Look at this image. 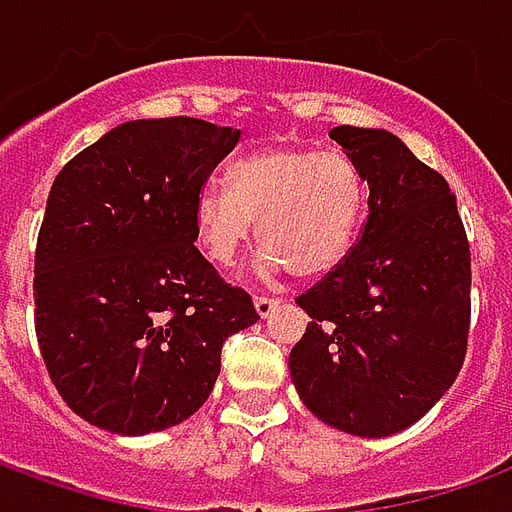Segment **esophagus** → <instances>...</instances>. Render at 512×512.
Instances as JSON below:
<instances>
[{"mask_svg":"<svg viewBox=\"0 0 512 512\" xmlns=\"http://www.w3.org/2000/svg\"><path fill=\"white\" fill-rule=\"evenodd\" d=\"M277 307H279V299H274V296H255V310L260 318L271 315Z\"/></svg>","mask_w":512,"mask_h":512,"instance_id":"34e87169","label":"esophagus"}]
</instances>
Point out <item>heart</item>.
<instances>
[{
    "mask_svg": "<svg viewBox=\"0 0 512 512\" xmlns=\"http://www.w3.org/2000/svg\"><path fill=\"white\" fill-rule=\"evenodd\" d=\"M367 208V180L343 150L263 147L227 169V189H205L194 227L211 263L230 268L252 238L263 271L312 279L332 271L354 244Z\"/></svg>",
    "mask_w": 512,
    "mask_h": 512,
    "instance_id": "b5f03b06",
    "label": "heart"
}]
</instances>
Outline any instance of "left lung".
Masks as SVG:
<instances>
[{
  "mask_svg": "<svg viewBox=\"0 0 512 512\" xmlns=\"http://www.w3.org/2000/svg\"><path fill=\"white\" fill-rule=\"evenodd\" d=\"M367 180V222L296 304L310 315L290 378L312 414L351 436L414 425L461 373L472 252L455 194L395 134L337 126Z\"/></svg>",
  "mask_w": 512,
  "mask_h": 512,
  "instance_id": "8db88e82",
  "label": "left lung"
}]
</instances>
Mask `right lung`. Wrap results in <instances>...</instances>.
Wrapping results in <instances>:
<instances>
[{
	"mask_svg": "<svg viewBox=\"0 0 512 512\" xmlns=\"http://www.w3.org/2000/svg\"><path fill=\"white\" fill-rule=\"evenodd\" d=\"M241 131L131 120L54 180L35 249V332L62 400L142 436L208 400L222 345L260 321L252 296L194 246V208Z\"/></svg>",
	"mask_w": 512,
	"mask_h": 512,
	"instance_id": "1",
	"label": "right lung"
}]
</instances>
